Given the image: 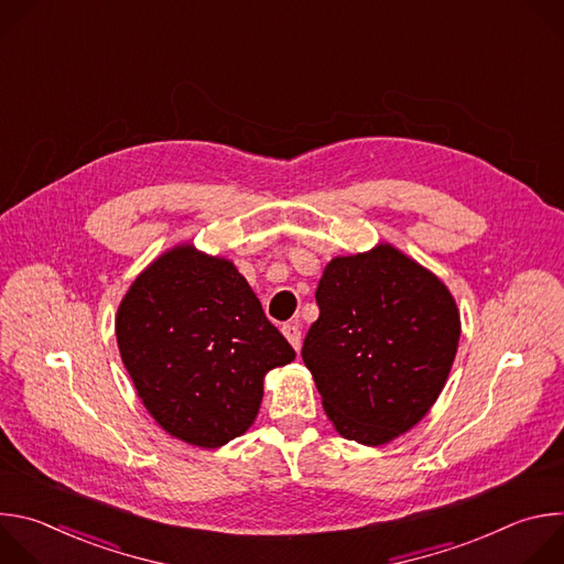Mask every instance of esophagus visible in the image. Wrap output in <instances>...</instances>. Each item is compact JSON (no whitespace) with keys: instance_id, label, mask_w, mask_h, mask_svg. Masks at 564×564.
I'll return each instance as SVG.
<instances>
[{"instance_id":"esophagus-1","label":"esophagus","mask_w":564,"mask_h":564,"mask_svg":"<svg viewBox=\"0 0 564 564\" xmlns=\"http://www.w3.org/2000/svg\"><path fill=\"white\" fill-rule=\"evenodd\" d=\"M283 335L292 344V348L299 352V348H301V326H299V321H288V324L283 326Z\"/></svg>"}]
</instances>
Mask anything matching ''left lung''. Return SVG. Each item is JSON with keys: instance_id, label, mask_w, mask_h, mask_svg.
<instances>
[{"instance_id": "1", "label": "left lung", "mask_w": 564, "mask_h": 564, "mask_svg": "<svg viewBox=\"0 0 564 564\" xmlns=\"http://www.w3.org/2000/svg\"><path fill=\"white\" fill-rule=\"evenodd\" d=\"M301 357L335 429L381 446L411 431L451 372L459 312L446 285L392 246L328 263Z\"/></svg>"}]
</instances>
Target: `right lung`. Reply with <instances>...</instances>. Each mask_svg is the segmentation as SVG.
Here are the masks:
<instances>
[{"label":"right lung","mask_w":564,"mask_h":564,"mask_svg":"<svg viewBox=\"0 0 564 564\" xmlns=\"http://www.w3.org/2000/svg\"><path fill=\"white\" fill-rule=\"evenodd\" d=\"M116 337L149 415L200 448L243 435L259 413L265 372L294 359L238 270L192 246L163 254L133 281Z\"/></svg>","instance_id":"right-lung-1"}]
</instances>
